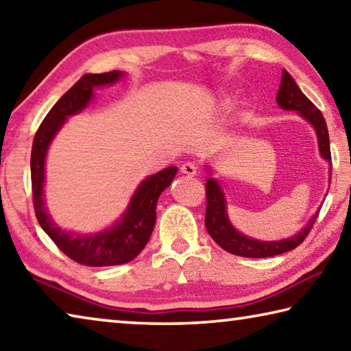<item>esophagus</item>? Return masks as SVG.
Segmentation results:
<instances>
[{
    "label": "esophagus",
    "instance_id": "obj_1",
    "mask_svg": "<svg viewBox=\"0 0 351 351\" xmlns=\"http://www.w3.org/2000/svg\"><path fill=\"white\" fill-rule=\"evenodd\" d=\"M197 171H198V167H197V164H193V162H186L181 165V173L187 175V176H195L197 175Z\"/></svg>",
    "mask_w": 351,
    "mask_h": 351
}]
</instances>
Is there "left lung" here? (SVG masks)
Instances as JSON below:
<instances>
[{"mask_svg": "<svg viewBox=\"0 0 351 351\" xmlns=\"http://www.w3.org/2000/svg\"><path fill=\"white\" fill-rule=\"evenodd\" d=\"M277 104L282 106L283 110H293L299 111L308 122L313 123L316 128L317 141H319V150L320 154L331 164V152H330V138H328V128H326V122L322 116V112L317 110L310 99H308L304 93L299 90L295 85L293 77H291L287 71L283 69L282 73V82L280 90L277 93ZM331 175V170H330ZM319 217V212L313 215L311 221L306 224V228L302 232L297 234L293 239L282 240V241H258L247 239V237L241 235L240 232L232 228L229 223L228 213H226V201L223 197L221 189H219L218 182L209 178L206 182V229L209 235L215 240L224 251H228L234 255H240V257H249V258H265V257H274V255L293 251L294 247L300 245L302 241L306 239L310 234L314 223Z\"/></svg>", "mask_w": 351, "mask_h": 351, "instance_id": "left-lung-1", "label": "left lung"}]
</instances>
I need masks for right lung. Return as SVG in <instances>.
Segmentation results:
<instances>
[{"label":"right lung","mask_w":351,"mask_h":351,"mask_svg":"<svg viewBox=\"0 0 351 351\" xmlns=\"http://www.w3.org/2000/svg\"><path fill=\"white\" fill-rule=\"evenodd\" d=\"M121 75V71L82 75L80 80L68 93H64L62 99L47 112L35 133L32 144L31 180L35 217L45 232L66 257L86 266L128 263L145 247L153 232L154 221H156V203L159 195L165 187L170 186L178 170L176 167H167L147 178L134 193L123 218L105 232L85 237L63 232L46 213L43 204L45 158L52 138L63 125L64 119L85 108L93 97L94 86L110 85Z\"/></svg>","instance_id":"obj_1"}]
</instances>
